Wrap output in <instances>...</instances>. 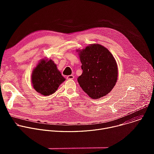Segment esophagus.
<instances>
[{"instance_id": "esophagus-1", "label": "esophagus", "mask_w": 154, "mask_h": 154, "mask_svg": "<svg viewBox=\"0 0 154 154\" xmlns=\"http://www.w3.org/2000/svg\"><path fill=\"white\" fill-rule=\"evenodd\" d=\"M74 76L73 75H68V76H67V77H66V79H67L68 80H72V79H74Z\"/></svg>"}]
</instances>
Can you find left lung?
Here are the masks:
<instances>
[{"label":"left lung","mask_w":154,"mask_h":154,"mask_svg":"<svg viewBox=\"0 0 154 154\" xmlns=\"http://www.w3.org/2000/svg\"><path fill=\"white\" fill-rule=\"evenodd\" d=\"M83 72L77 81L84 92L93 99L106 96L112 91L118 79L115 59L100 45H92L79 52Z\"/></svg>","instance_id":"1"}]
</instances>
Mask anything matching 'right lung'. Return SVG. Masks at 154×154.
<instances>
[{"label":"right lung","mask_w":154,"mask_h":154,"mask_svg":"<svg viewBox=\"0 0 154 154\" xmlns=\"http://www.w3.org/2000/svg\"><path fill=\"white\" fill-rule=\"evenodd\" d=\"M65 79L51 60L48 62L41 60L34 69L32 75V83L34 89L45 96L54 93L59 85Z\"/></svg>","instance_id":"1"}]
</instances>
